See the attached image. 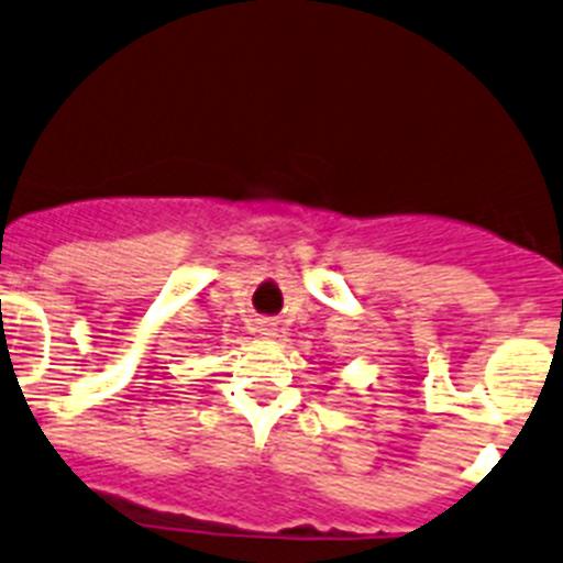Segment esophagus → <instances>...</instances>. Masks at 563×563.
Masks as SVG:
<instances>
[{"label": "esophagus", "instance_id": "esophagus-1", "mask_svg": "<svg viewBox=\"0 0 563 563\" xmlns=\"http://www.w3.org/2000/svg\"><path fill=\"white\" fill-rule=\"evenodd\" d=\"M258 332H261V335H264V338H275V324H272V321H261Z\"/></svg>", "mask_w": 563, "mask_h": 563}]
</instances>
